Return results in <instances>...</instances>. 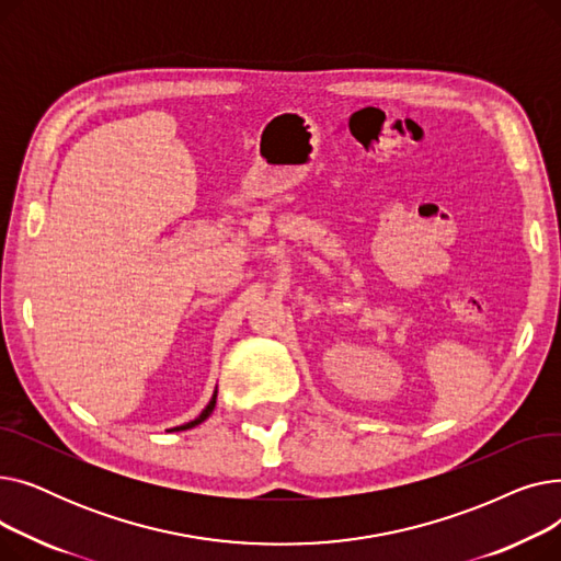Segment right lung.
Instances as JSON below:
<instances>
[{
	"label": "right lung",
	"mask_w": 561,
	"mask_h": 561,
	"mask_svg": "<svg viewBox=\"0 0 561 561\" xmlns=\"http://www.w3.org/2000/svg\"><path fill=\"white\" fill-rule=\"evenodd\" d=\"M216 398H218V387H216V391H214V396H211V400H209V404H206L204 409H202V414L195 419V421H191V423H184V425H180V427H172V430H168V432H182V430H191V427H195V425H199V423H204L206 419L211 416V411L216 409Z\"/></svg>",
	"instance_id": "add662e5"
}]
</instances>
